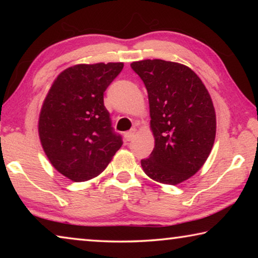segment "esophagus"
Listing matches in <instances>:
<instances>
[{
	"label": "esophagus",
	"instance_id": "34e87169",
	"mask_svg": "<svg viewBox=\"0 0 258 258\" xmlns=\"http://www.w3.org/2000/svg\"><path fill=\"white\" fill-rule=\"evenodd\" d=\"M135 132H137V130H135V128H132L131 131H128V132H126L125 135H124V138H125L126 141H131V140L134 138Z\"/></svg>",
	"mask_w": 258,
	"mask_h": 258
}]
</instances>
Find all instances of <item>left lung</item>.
<instances>
[{"label":"left lung","mask_w":258,"mask_h":258,"mask_svg":"<svg viewBox=\"0 0 258 258\" xmlns=\"http://www.w3.org/2000/svg\"><path fill=\"white\" fill-rule=\"evenodd\" d=\"M145 83L155 148L141 166L148 176L175 185L207 160L216 134L215 109L208 91L184 64L160 59L131 63Z\"/></svg>","instance_id":"obj_1"}]
</instances>
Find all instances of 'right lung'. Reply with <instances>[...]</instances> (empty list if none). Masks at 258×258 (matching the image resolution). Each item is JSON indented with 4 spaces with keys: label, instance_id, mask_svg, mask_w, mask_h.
I'll return each mask as SVG.
<instances>
[{
    "label": "right lung",
    "instance_id": "add662e5",
    "mask_svg": "<svg viewBox=\"0 0 258 258\" xmlns=\"http://www.w3.org/2000/svg\"><path fill=\"white\" fill-rule=\"evenodd\" d=\"M123 62L76 64L55 78L38 119V134L52 166L72 181L101 174L123 145L111 126L103 93Z\"/></svg>",
    "mask_w": 258,
    "mask_h": 258
}]
</instances>
